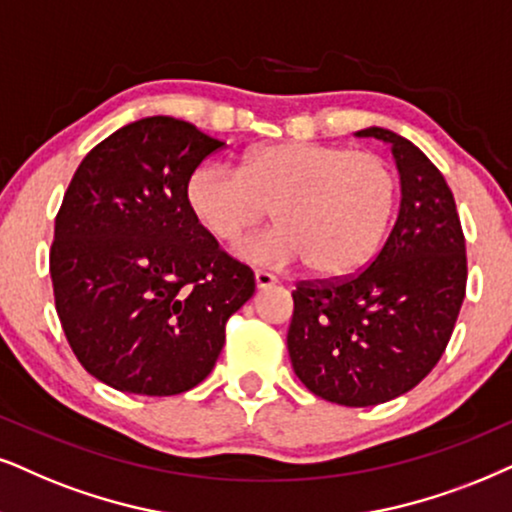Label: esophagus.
<instances>
[{
	"label": "esophagus",
	"instance_id": "1",
	"mask_svg": "<svg viewBox=\"0 0 512 512\" xmlns=\"http://www.w3.org/2000/svg\"><path fill=\"white\" fill-rule=\"evenodd\" d=\"M255 283H257V288H269V286H274V283H276V276L271 274V271L257 269L255 271Z\"/></svg>",
	"mask_w": 512,
	"mask_h": 512
}]
</instances>
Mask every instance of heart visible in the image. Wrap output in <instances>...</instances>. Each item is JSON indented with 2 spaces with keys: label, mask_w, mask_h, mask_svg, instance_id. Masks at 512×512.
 I'll list each match as a JSON object with an SVG mask.
<instances>
[{
  "label": "heart",
  "mask_w": 512,
  "mask_h": 512,
  "mask_svg": "<svg viewBox=\"0 0 512 512\" xmlns=\"http://www.w3.org/2000/svg\"><path fill=\"white\" fill-rule=\"evenodd\" d=\"M186 205L215 241L231 243L269 215L276 226L238 245L271 267L307 262L338 278L364 267L397 203V174L380 153L314 141H278L245 153L241 170L203 163L186 181Z\"/></svg>",
  "instance_id": "1"
}]
</instances>
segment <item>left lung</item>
<instances>
[{"label":"left lung","instance_id":"left-lung-1","mask_svg":"<svg viewBox=\"0 0 512 512\" xmlns=\"http://www.w3.org/2000/svg\"><path fill=\"white\" fill-rule=\"evenodd\" d=\"M357 137L390 144L399 217L359 274L297 283L288 352L316 397L375 406L413 390L437 366L461 312L468 257L454 193L428 155L383 127Z\"/></svg>","mask_w":512,"mask_h":512}]
</instances>
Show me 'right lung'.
<instances>
[{"mask_svg":"<svg viewBox=\"0 0 512 512\" xmlns=\"http://www.w3.org/2000/svg\"><path fill=\"white\" fill-rule=\"evenodd\" d=\"M224 146L191 122H129L84 155L56 215L49 271L75 357L120 392L172 397L205 380L250 267L186 205L191 172Z\"/></svg>","mask_w":512,"mask_h":512,"instance_id":"obj_1","label":"right lung"}]
</instances>
